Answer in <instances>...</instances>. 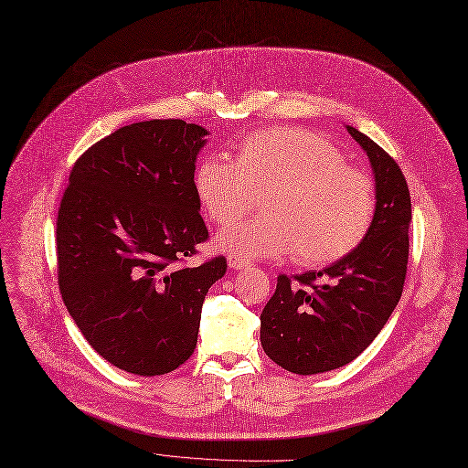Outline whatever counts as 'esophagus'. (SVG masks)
I'll list each match as a JSON object with an SVG mask.
<instances>
[{
  "instance_id": "1",
  "label": "esophagus",
  "mask_w": 468,
  "mask_h": 468,
  "mask_svg": "<svg viewBox=\"0 0 468 468\" xmlns=\"http://www.w3.org/2000/svg\"><path fill=\"white\" fill-rule=\"evenodd\" d=\"M228 265H229L231 269H247V267H250L252 263H250L249 258H244V256H240V254H229Z\"/></svg>"
}]
</instances>
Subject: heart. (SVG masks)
<instances>
[{"label": "heart", "instance_id": "1", "mask_svg": "<svg viewBox=\"0 0 468 468\" xmlns=\"http://www.w3.org/2000/svg\"><path fill=\"white\" fill-rule=\"evenodd\" d=\"M195 191L219 228L249 214L261 195L263 214L221 233V249L250 258L292 252L307 267L353 252L376 214L370 175L343 161L324 136L296 127L244 136L235 161L205 157L195 170Z\"/></svg>", "mask_w": 468, "mask_h": 468}]
</instances>
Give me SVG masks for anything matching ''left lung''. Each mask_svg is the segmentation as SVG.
<instances>
[{
	"instance_id": "8db88e82",
	"label": "left lung",
	"mask_w": 468,
	"mask_h": 468,
	"mask_svg": "<svg viewBox=\"0 0 468 468\" xmlns=\"http://www.w3.org/2000/svg\"><path fill=\"white\" fill-rule=\"evenodd\" d=\"M376 175V214L358 247L323 271L279 275L261 311L265 355L300 376L355 360L388 321L406 281L411 201L399 163L372 138L347 127Z\"/></svg>"
}]
</instances>
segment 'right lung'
<instances>
[{
	"instance_id": "right-lung-1",
	"label": "right lung",
	"mask_w": 468,
	"mask_h": 468,
	"mask_svg": "<svg viewBox=\"0 0 468 468\" xmlns=\"http://www.w3.org/2000/svg\"><path fill=\"white\" fill-rule=\"evenodd\" d=\"M207 131L182 119L121 127L73 163L57 219V273L90 347L136 376H163L197 346L208 288L228 260L189 267L208 240L195 191Z\"/></svg>"
}]
</instances>
